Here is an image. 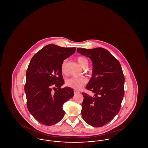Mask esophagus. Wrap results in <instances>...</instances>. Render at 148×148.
Segmentation results:
<instances>
[{"mask_svg":"<svg viewBox=\"0 0 148 148\" xmlns=\"http://www.w3.org/2000/svg\"><path fill=\"white\" fill-rule=\"evenodd\" d=\"M74 94H77V93H79V92H80V91H78V90H74Z\"/></svg>","mask_w":148,"mask_h":148,"instance_id":"esophagus-1","label":"esophagus"}]
</instances>
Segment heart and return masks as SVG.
<instances>
[{"label":"heart","instance_id":"heart-1","mask_svg":"<svg viewBox=\"0 0 148 148\" xmlns=\"http://www.w3.org/2000/svg\"><path fill=\"white\" fill-rule=\"evenodd\" d=\"M77 62L79 65L84 68L88 66V62L86 58L83 56H79L77 58ZM66 60H64L61 65V71L63 73L66 72ZM87 82V79L84 77H71L68 78L65 81V85L75 90L80 89Z\"/></svg>","mask_w":148,"mask_h":148}]
</instances>
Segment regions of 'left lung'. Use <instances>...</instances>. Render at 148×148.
Listing matches in <instances>:
<instances>
[{
	"instance_id": "1",
	"label": "left lung",
	"mask_w": 148,
	"mask_h": 148,
	"mask_svg": "<svg viewBox=\"0 0 148 148\" xmlns=\"http://www.w3.org/2000/svg\"><path fill=\"white\" fill-rule=\"evenodd\" d=\"M80 54L92 63V77L86 88L94 97L83 92L82 115L92 127L105 125L119 113L124 95L125 78L119 62L103 48H77Z\"/></svg>"
}]
</instances>
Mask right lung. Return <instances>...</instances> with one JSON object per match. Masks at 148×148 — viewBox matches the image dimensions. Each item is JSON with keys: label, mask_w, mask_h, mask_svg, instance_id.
<instances>
[{"label": "right lung", "mask_w": 148, "mask_h": 148, "mask_svg": "<svg viewBox=\"0 0 148 148\" xmlns=\"http://www.w3.org/2000/svg\"><path fill=\"white\" fill-rule=\"evenodd\" d=\"M75 50L49 44L36 53L29 64L24 86L27 108L42 125H53L62 119L63 105L74 96L71 88H61L64 83L61 65Z\"/></svg>", "instance_id": "right-lung-1"}]
</instances>
